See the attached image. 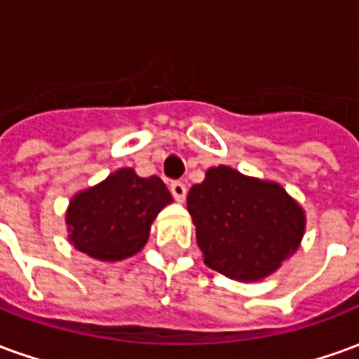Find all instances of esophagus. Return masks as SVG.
<instances>
[{"mask_svg":"<svg viewBox=\"0 0 359 359\" xmlns=\"http://www.w3.org/2000/svg\"><path fill=\"white\" fill-rule=\"evenodd\" d=\"M171 194L177 202H184V198H187V184H184V182H180V180H172Z\"/></svg>","mask_w":359,"mask_h":359,"instance_id":"34e87169","label":"esophagus"}]
</instances>
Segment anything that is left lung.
<instances>
[{
	"label": "left lung",
	"mask_w": 359,
	"mask_h": 359,
	"mask_svg": "<svg viewBox=\"0 0 359 359\" xmlns=\"http://www.w3.org/2000/svg\"><path fill=\"white\" fill-rule=\"evenodd\" d=\"M187 208L205 265L236 280H259L278 269L300 246L306 225L300 205L278 184L225 165L211 167L190 188Z\"/></svg>",
	"instance_id": "left-lung-1"
}]
</instances>
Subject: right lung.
<instances>
[{
	"label": "right lung",
	"instance_id": "add662e5",
	"mask_svg": "<svg viewBox=\"0 0 359 359\" xmlns=\"http://www.w3.org/2000/svg\"><path fill=\"white\" fill-rule=\"evenodd\" d=\"M171 202L159 177L142 179L133 169H121L71 200L69 241L102 262L130 257L144 248L149 225Z\"/></svg>",
	"mask_w": 359,
	"mask_h": 359
}]
</instances>
